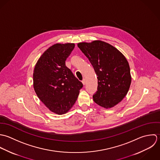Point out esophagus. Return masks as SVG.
<instances>
[{"label":"esophagus","instance_id":"obj_1","mask_svg":"<svg viewBox=\"0 0 160 160\" xmlns=\"http://www.w3.org/2000/svg\"><path fill=\"white\" fill-rule=\"evenodd\" d=\"M82 83H83V85H85V83H86V80H85V79H83V80H82Z\"/></svg>","mask_w":160,"mask_h":160}]
</instances>
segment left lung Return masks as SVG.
<instances>
[{
  "label": "left lung",
  "mask_w": 160,
  "mask_h": 160,
  "mask_svg": "<svg viewBox=\"0 0 160 160\" xmlns=\"http://www.w3.org/2000/svg\"><path fill=\"white\" fill-rule=\"evenodd\" d=\"M78 47L93 65L98 78L93 101L104 108H111L126 96L131 83L129 64L115 47L96 40L79 42Z\"/></svg>",
  "instance_id": "1"
}]
</instances>
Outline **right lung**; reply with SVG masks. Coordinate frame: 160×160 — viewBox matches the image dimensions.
<instances>
[{
    "mask_svg": "<svg viewBox=\"0 0 160 160\" xmlns=\"http://www.w3.org/2000/svg\"><path fill=\"white\" fill-rule=\"evenodd\" d=\"M74 43H57L41 55L33 71V87L39 99L52 112H67L77 99L83 84L66 67Z\"/></svg>",
    "mask_w": 160,
    "mask_h": 160,
    "instance_id": "obj_1",
    "label": "right lung"
}]
</instances>
